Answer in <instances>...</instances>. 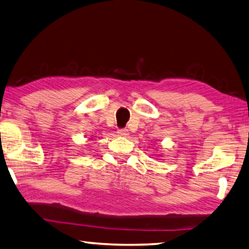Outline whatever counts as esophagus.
I'll return each mask as SVG.
<instances>
[{
  "label": "esophagus",
  "instance_id": "1",
  "mask_svg": "<svg viewBox=\"0 0 249 249\" xmlns=\"http://www.w3.org/2000/svg\"><path fill=\"white\" fill-rule=\"evenodd\" d=\"M117 133L119 136H121V137H127L128 135H129V132H128V130L127 129H119L117 131Z\"/></svg>",
  "mask_w": 249,
  "mask_h": 249
}]
</instances>
